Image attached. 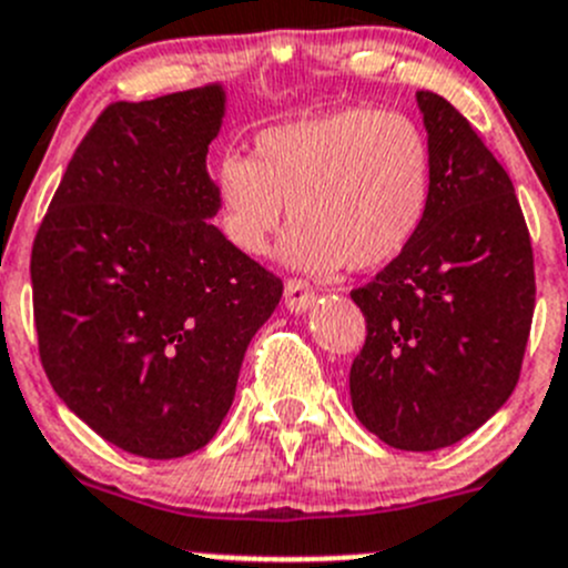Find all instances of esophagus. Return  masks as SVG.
<instances>
[{"instance_id":"34e87169","label":"esophagus","mask_w":568,"mask_h":568,"mask_svg":"<svg viewBox=\"0 0 568 568\" xmlns=\"http://www.w3.org/2000/svg\"><path fill=\"white\" fill-rule=\"evenodd\" d=\"M313 302H316V291L311 285L302 283V280H288L285 283V307L291 313H305Z\"/></svg>"}]
</instances>
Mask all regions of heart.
<instances>
[{"label":"heart","instance_id":"obj_1","mask_svg":"<svg viewBox=\"0 0 568 568\" xmlns=\"http://www.w3.org/2000/svg\"><path fill=\"white\" fill-rule=\"evenodd\" d=\"M219 224L244 255H263L288 216L283 257L307 274L374 272L422 233L433 205L427 132L402 110L338 108L268 126L255 158L213 169Z\"/></svg>","mask_w":568,"mask_h":568}]
</instances>
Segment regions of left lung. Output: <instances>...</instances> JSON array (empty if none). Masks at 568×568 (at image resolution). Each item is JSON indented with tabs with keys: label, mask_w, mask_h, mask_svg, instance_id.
<instances>
[{
	"label": "left lung",
	"mask_w": 568,
	"mask_h": 568,
	"mask_svg": "<svg viewBox=\"0 0 568 568\" xmlns=\"http://www.w3.org/2000/svg\"><path fill=\"white\" fill-rule=\"evenodd\" d=\"M416 102L433 150V205L405 255L352 291L366 344L349 396L379 442L433 453L475 433L514 394L536 274L508 172L447 99L418 91Z\"/></svg>",
	"instance_id": "1"
}]
</instances>
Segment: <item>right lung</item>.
I'll list each match as a JSON object with an SVG mask.
<instances>
[{
	"label": "right lung",
	"instance_id": "right-lung-1",
	"mask_svg": "<svg viewBox=\"0 0 568 568\" xmlns=\"http://www.w3.org/2000/svg\"><path fill=\"white\" fill-rule=\"evenodd\" d=\"M219 82L113 102L77 146L32 244L38 352L54 394L104 442L172 460L216 436L283 280L213 216Z\"/></svg>",
	"mask_w": 568,
	"mask_h": 568
}]
</instances>
